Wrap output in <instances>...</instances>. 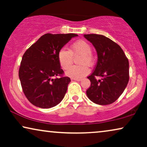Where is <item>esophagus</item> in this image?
<instances>
[{
    "label": "esophagus",
    "mask_w": 147,
    "mask_h": 147,
    "mask_svg": "<svg viewBox=\"0 0 147 147\" xmlns=\"http://www.w3.org/2000/svg\"><path fill=\"white\" fill-rule=\"evenodd\" d=\"M72 80H76V81H78V82H80L82 80V79H78V78H72Z\"/></svg>",
    "instance_id": "obj_1"
}]
</instances>
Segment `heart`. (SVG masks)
I'll return each mask as SVG.
<instances>
[{
    "mask_svg": "<svg viewBox=\"0 0 147 147\" xmlns=\"http://www.w3.org/2000/svg\"><path fill=\"white\" fill-rule=\"evenodd\" d=\"M92 53V46L88 42L84 40H78L71 44L69 50L65 48L60 49L57 57L61 67L64 69H67L73 63L74 57L80 55L82 57L78 59L80 64L91 65L93 62ZM88 73L89 69L86 65L71 66L66 71V75L70 78L78 79L83 78Z\"/></svg>",
    "mask_w": 147,
    "mask_h": 147,
    "instance_id": "heart-1",
    "label": "heart"
}]
</instances>
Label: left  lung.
I'll return each instance as SVG.
<instances>
[{"instance_id": "left-lung-1", "label": "left lung", "mask_w": 147, "mask_h": 147, "mask_svg": "<svg viewBox=\"0 0 147 147\" xmlns=\"http://www.w3.org/2000/svg\"><path fill=\"white\" fill-rule=\"evenodd\" d=\"M97 51L98 61L88 77L91 85L86 91L89 99L99 105L113 103L123 93L129 80V63L122 48L109 38L97 34L84 35ZM101 77L100 80L95 78Z\"/></svg>"}]
</instances>
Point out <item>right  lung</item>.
Segmentation results:
<instances>
[{
	"label": "right lung",
	"instance_id": "1",
	"mask_svg": "<svg viewBox=\"0 0 147 147\" xmlns=\"http://www.w3.org/2000/svg\"><path fill=\"white\" fill-rule=\"evenodd\" d=\"M77 36L74 33L45 34L24 53L19 76L26 98L34 106L50 108L63 100L71 80L63 76L58 53Z\"/></svg>",
	"mask_w": 147,
	"mask_h": 147
}]
</instances>
